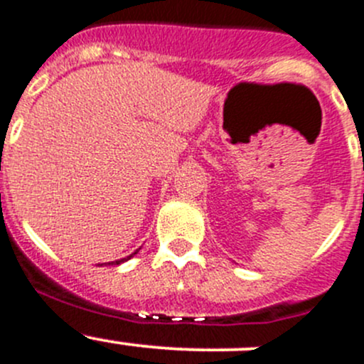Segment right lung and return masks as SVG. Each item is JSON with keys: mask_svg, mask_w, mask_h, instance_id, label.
<instances>
[{"mask_svg": "<svg viewBox=\"0 0 364 364\" xmlns=\"http://www.w3.org/2000/svg\"><path fill=\"white\" fill-rule=\"evenodd\" d=\"M132 255H134V253H132ZM132 255H131V257H132ZM131 257H127V259H131ZM127 259H122V260H117V262H113V264H122V262H125V260H127Z\"/></svg>", "mask_w": 364, "mask_h": 364, "instance_id": "right-lung-1", "label": "right lung"}]
</instances>
